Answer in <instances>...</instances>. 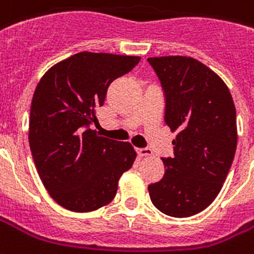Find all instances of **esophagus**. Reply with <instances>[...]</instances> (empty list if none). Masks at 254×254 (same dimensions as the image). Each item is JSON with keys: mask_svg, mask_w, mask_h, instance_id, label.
I'll use <instances>...</instances> for the list:
<instances>
[{"mask_svg": "<svg viewBox=\"0 0 254 254\" xmlns=\"http://www.w3.org/2000/svg\"><path fill=\"white\" fill-rule=\"evenodd\" d=\"M137 153L140 156H153V150L149 148H137Z\"/></svg>", "mask_w": 254, "mask_h": 254, "instance_id": "esophagus-1", "label": "esophagus"}]
</instances>
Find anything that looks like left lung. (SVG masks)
Listing matches in <instances>:
<instances>
[{
    "instance_id": "left-lung-1",
    "label": "left lung",
    "mask_w": 254,
    "mask_h": 254,
    "mask_svg": "<svg viewBox=\"0 0 254 254\" xmlns=\"http://www.w3.org/2000/svg\"><path fill=\"white\" fill-rule=\"evenodd\" d=\"M165 94V123L179 131L166 170L148 187L153 205L172 217H190L217 197L237 146L236 108L225 82L200 61L150 57Z\"/></svg>"
}]
</instances>
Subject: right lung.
<instances>
[{
  "mask_svg": "<svg viewBox=\"0 0 254 254\" xmlns=\"http://www.w3.org/2000/svg\"><path fill=\"white\" fill-rule=\"evenodd\" d=\"M140 57L81 52L46 71L33 94L29 144L44 187L71 212H92L113 200L135 152L129 142L90 129L109 85Z\"/></svg>",
  "mask_w": 254,
  "mask_h": 254,
  "instance_id": "1",
  "label": "right lung"
}]
</instances>
